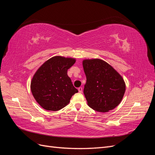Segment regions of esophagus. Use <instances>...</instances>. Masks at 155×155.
Listing matches in <instances>:
<instances>
[{"label":"esophagus","instance_id":"esophagus-1","mask_svg":"<svg viewBox=\"0 0 155 155\" xmlns=\"http://www.w3.org/2000/svg\"><path fill=\"white\" fill-rule=\"evenodd\" d=\"M78 91H79V92L81 93V92H82V91H83V88H82V87H79V88H78Z\"/></svg>","mask_w":155,"mask_h":155}]
</instances>
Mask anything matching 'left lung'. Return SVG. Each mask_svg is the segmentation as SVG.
<instances>
[{"instance_id": "8db88e82", "label": "left lung", "mask_w": 155, "mask_h": 155, "mask_svg": "<svg viewBox=\"0 0 155 155\" xmlns=\"http://www.w3.org/2000/svg\"><path fill=\"white\" fill-rule=\"evenodd\" d=\"M83 67L87 78L83 93L88 105L101 112L114 109L125 94V83L122 77L100 59L83 60Z\"/></svg>"}]
</instances>
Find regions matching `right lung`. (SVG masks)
Listing matches in <instances>:
<instances>
[{
  "label": "right lung",
  "instance_id": "obj_1",
  "mask_svg": "<svg viewBox=\"0 0 155 155\" xmlns=\"http://www.w3.org/2000/svg\"><path fill=\"white\" fill-rule=\"evenodd\" d=\"M75 62L74 58L55 56L37 70L31 82V91L43 109L52 111L61 109L78 92L67 75L68 69Z\"/></svg>",
  "mask_w": 155,
  "mask_h": 155
}]
</instances>
